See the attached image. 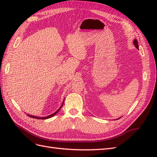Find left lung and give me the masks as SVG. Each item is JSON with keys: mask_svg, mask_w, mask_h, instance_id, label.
<instances>
[{"mask_svg": "<svg viewBox=\"0 0 157 157\" xmlns=\"http://www.w3.org/2000/svg\"><path fill=\"white\" fill-rule=\"evenodd\" d=\"M134 44L135 46L136 47V48L139 49V47H138V42H137V40L136 39H135V40H134Z\"/></svg>", "mask_w": 157, "mask_h": 157, "instance_id": "1", "label": "left lung"}]
</instances>
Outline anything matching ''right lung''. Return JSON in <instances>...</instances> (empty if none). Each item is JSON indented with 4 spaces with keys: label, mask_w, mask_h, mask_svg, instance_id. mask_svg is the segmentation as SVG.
Returning <instances> with one entry per match:
<instances>
[{
    "label": "right lung",
    "mask_w": 157,
    "mask_h": 157,
    "mask_svg": "<svg viewBox=\"0 0 157 157\" xmlns=\"http://www.w3.org/2000/svg\"><path fill=\"white\" fill-rule=\"evenodd\" d=\"M62 106H63V105L61 106V107H60V108L58 109V111H56L54 113L52 114V115H49V116H47V117H35V116L29 115H27L29 116V117H32V118H37V119H46V118H50V117H53V116H54V115H56V114L57 113H58V111L60 110V109L61 108V107H62Z\"/></svg>",
    "instance_id": "obj_1"
}]
</instances>
